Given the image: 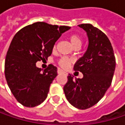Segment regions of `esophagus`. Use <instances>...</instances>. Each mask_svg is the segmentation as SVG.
<instances>
[{"mask_svg": "<svg viewBox=\"0 0 125 125\" xmlns=\"http://www.w3.org/2000/svg\"><path fill=\"white\" fill-rule=\"evenodd\" d=\"M57 72H58L59 74H63L64 75H68V73H67L66 72L63 71V70H62V69H58Z\"/></svg>", "mask_w": 125, "mask_h": 125, "instance_id": "obj_1", "label": "esophagus"}]
</instances>
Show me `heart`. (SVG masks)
I'll return each instance as SVG.
<instances>
[{"label": "heart", "instance_id": "obj_1", "mask_svg": "<svg viewBox=\"0 0 125 125\" xmlns=\"http://www.w3.org/2000/svg\"><path fill=\"white\" fill-rule=\"evenodd\" d=\"M69 40L71 44L73 45L74 48L77 47V46L81 47V45H82V39L78 35H76V34L71 35L69 37ZM72 63V60L71 59L65 57V56L62 57L58 62V63L59 64V66H62V68H64V69L68 68Z\"/></svg>", "mask_w": 125, "mask_h": 125}]
</instances>
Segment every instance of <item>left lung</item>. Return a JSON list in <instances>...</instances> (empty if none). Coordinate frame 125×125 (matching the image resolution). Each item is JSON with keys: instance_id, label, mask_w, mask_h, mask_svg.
<instances>
[{"instance_id": "8db88e82", "label": "left lung", "mask_w": 125, "mask_h": 125, "mask_svg": "<svg viewBox=\"0 0 125 125\" xmlns=\"http://www.w3.org/2000/svg\"><path fill=\"white\" fill-rule=\"evenodd\" d=\"M87 32V51L74 66L83 74L82 79H74L70 74L63 91L68 101L79 109H87L96 104L110 87L116 59L110 40L99 29L90 24L78 25Z\"/></svg>"}]
</instances>
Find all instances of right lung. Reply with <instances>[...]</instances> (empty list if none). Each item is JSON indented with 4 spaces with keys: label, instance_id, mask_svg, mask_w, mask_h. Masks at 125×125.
I'll return each instance as SVG.
<instances>
[{
    "label": "right lung",
    "instance_id": "1",
    "mask_svg": "<svg viewBox=\"0 0 125 125\" xmlns=\"http://www.w3.org/2000/svg\"><path fill=\"white\" fill-rule=\"evenodd\" d=\"M69 29L38 21L14 35L6 53L5 76L13 96L23 106L35 107L47 98L57 68L50 64L42 72L36 63L48 59L55 42Z\"/></svg>",
    "mask_w": 125,
    "mask_h": 125
}]
</instances>
